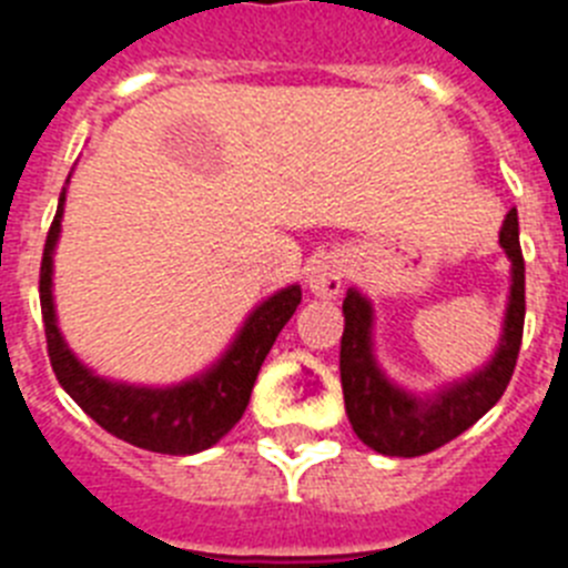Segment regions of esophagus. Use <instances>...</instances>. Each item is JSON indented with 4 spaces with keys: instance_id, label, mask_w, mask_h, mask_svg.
<instances>
[{
    "instance_id": "obj_1",
    "label": "esophagus",
    "mask_w": 568,
    "mask_h": 568,
    "mask_svg": "<svg viewBox=\"0 0 568 568\" xmlns=\"http://www.w3.org/2000/svg\"><path fill=\"white\" fill-rule=\"evenodd\" d=\"M343 260H339L337 254H325L308 265V277H305V283H308L312 294H317V297H337L339 291H343Z\"/></svg>"
}]
</instances>
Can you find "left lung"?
Segmentation results:
<instances>
[{
	"label": "left lung",
	"instance_id": "left-lung-1",
	"mask_svg": "<svg viewBox=\"0 0 568 568\" xmlns=\"http://www.w3.org/2000/svg\"><path fill=\"white\" fill-rule=\"evenodd\" d=\"M500 245L511 260V297L506 308L500 348L491 363L471 377L452 383L432 400L400 392L379 372L372 354V305L357 288L343 300L345 328L339 339V379L345 412L357 437L368 448L388 457H420L455 440L475 426L503 397L517 366L526 320V263L517 231V209L503 220Z\"/></svg>",
	"mask_w": 568,
	"mask_h": 568
}]
</instances>
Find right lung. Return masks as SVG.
Returning <instances> with one entry per match:
<instances>
[{"instance_id":"obj_1","label":"right lung","mask_w":568,"mask_h":568,"mask_svg":"<svg viewBox=\"0 0 568 568\" xmlns=\"http://www.w3.org/2000/svg\"><path fill=\"white\" fill-rule=\"evenodd\" d=\"M62 205H65V189L59 196L57 216H53L45 251H42V268H39V303H42V323H45L48 357H51L59 386L71 394L88 417H93L105 432L131 446L160 452V455H196L202 448H211L243 417L263 359L268 357L271 345L303 300L300 285H288L265 300L243 325V332L225 352V357L202 377L174 388L108 383L73 357L57 328L51 268Z\"/></svg>"}]
</instances>
